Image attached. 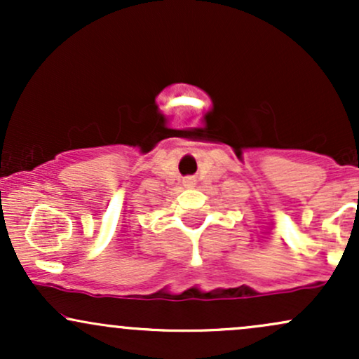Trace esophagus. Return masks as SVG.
Masks as SVG:
<instances>
[{"instance_id":"34e87169","label":"esophagus","mask_w":359,"mask_h":359,"mask_svg":"<svg viewBox=\"0 0 359 359\" xmlns=\"http://www.w3.org/2000/svg\"><path fill=\"white\" fill-rule=\"evenodd\" d=\"M184 185H187V187H192V185H194V180H192V179L184 180Z\"/></svg>"}]
</instances>
